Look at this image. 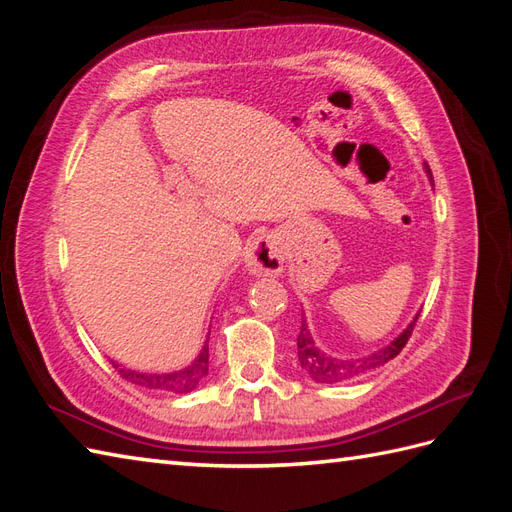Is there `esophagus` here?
Segmentation results:
<instances>
[{"label": "esophagus", "instance_id": "obj_1", "mask_svg": "<svg viewBox=\"0 0 512 512\" xmlns=\"http://www.w3.org/2000/svg\"><path fill=\"white\" fill-rule=\"evenodd\" d=\"M245 267L252 276H280L284 267V243L278 234H263L247 245Z\"/></svg>", "mask_w": 512, "mask_h": 512}]
</instances>
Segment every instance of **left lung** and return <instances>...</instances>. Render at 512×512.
<instances>
[{
  "mask_svg": "<svg viewBox=\"0 0 512 512\" xmlns=\"http://www.w3.org/2000/svg\"><path fill=\"white\" fill-rule=\"evenodd\" d=\"M426 173L432 180V171L428 165H426ZM417 319H419V313L415 315L413 321L408 323L406 330L400 336H395V341L380 347L378 352H371V354L360 356V358H336V356H330L328 352L319 350L315 339H313V334H310V330H308L306 317L302 315V328H299V334H297L299 367H302L308 376L319 384H336V382H345V380H354V378L365 376V373L386 365L389 360H393L404 350V345L408 343L410 334H413Z\"/></svg>",
  "mask_w": 512,
  "mask_h": 512,
  "instance_id": "1",
  "label": "left lung"
}]
</instances>
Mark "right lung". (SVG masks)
I'll return each mask as SVG.
<instances>
[{"label":"right lung","instance_id":"1","mask_svg":"<svg viewBox=\"0 0 512 512\" xmlns=\"http://www.w3.org/2000/svg\"><path fill=\"white\" fill-rule=\"evenodd\" d=\"M112 367L117 369L123 380H128L136 386H143L149 391H160V393H191L197 389V384L208 376V341L204 343L202 352L193 360L189 367L178 369V371H167V373H149V371H134L128 367L117 365L112 360Z\"/></svg>","mask_w":512,"mask_h":512}]
</instances>
